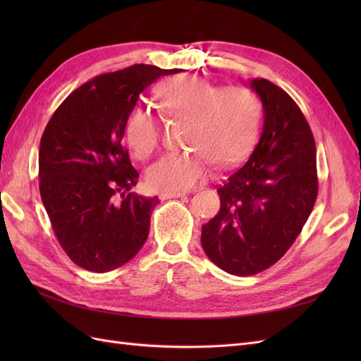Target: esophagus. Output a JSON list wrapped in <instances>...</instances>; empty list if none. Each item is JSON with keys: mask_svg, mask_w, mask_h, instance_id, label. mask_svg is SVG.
I'll list each match as a JSON object with an SVG mask.
<instances>
[{"mask_svg": "<svg viewBox=\"0 0 361 361\" xmlns=\"http://www.w3.org/2000/svg\"><path fill=\"white\" fill-rule=\"evenodd\" d=\"M185 191H169V192H161L159 197L161 200H167V199H178V197H185Z\"/></svg>", "mask_w": 361, "mask_h": 361, "instance_id": "1", "label": "esophagus"}]
</instances>
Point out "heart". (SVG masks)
<instances>
[{
	"label": "heart",
	"mask_w": 361,
	"mask_h": 361,
	"mask_svg": "<svg viewBox=\"0 0 361 361\" xmlns=\"http://www.w3.org/2000/svg\"><path fill=\"white\" fill-rule=\"evenodd\" d=\"M159 110L167 118L187 120L188 152L162 157L147 170V183L162 191H185L202 182L211 164L231 166L241 159L256 137L260 106L243 85L218 87L202 78H174L158 89ZM126 145L137 159L155 154L161 141L157 118L135 108L125 125Z\"/></svg>",
	"instance_id": "b5f03b06"
}]
</instances>
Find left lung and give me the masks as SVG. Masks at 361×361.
Here are the masks:
<instances>
[{"mask_svg":"<svg viewBox=\"0 0 361 361\" xmlns=\"http://www.w3.org/2000/svg\"><path fill=\"white\" fill-rule=\"evenodd\" d=\"M262 101L253 154L216 190L220 211L202 226L206 256L233 276H255L285 256L318 195L316 146L300 106L276 84L250 81Z\"/></svg>","mask_w":361,"mask_h":361,"instance_id":"8db88e82","label":"left lung"}]
</instances>
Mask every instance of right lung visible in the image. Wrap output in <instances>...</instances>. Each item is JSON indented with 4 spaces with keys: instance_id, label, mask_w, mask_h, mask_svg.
<instances>
[{
    "instance_id": "right-lung-1",
    "label": "right lung",
    "mask_w": 361,
    "mask_h": 361,
    "mask_svg": "<svg viewBox=\"0 0 361 361\" xmlns=\"http://www.w3.org/2000/svg\"><path fill=\"white\" fill-rule=\"evenodd\" d=\"M173 71L134 64L72 92L40 140L39 188L52 231L73 264L108 272L146 243L157 197L130 192L138 171L122 145L140 93Z\"/></svg>"
}]
</instances>
